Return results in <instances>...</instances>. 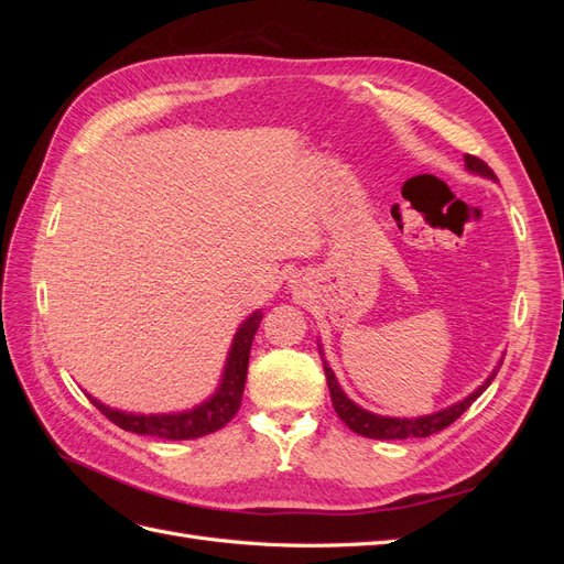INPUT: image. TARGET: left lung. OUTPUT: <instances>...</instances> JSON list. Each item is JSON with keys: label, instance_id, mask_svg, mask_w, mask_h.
I'll use <instances>...</instances> for the list:
<instances>
[{"label": "left lung", "instance_id": "obj_1", "mask_svg": "<svg viewBox=\"0 0 564 564\" xmlns=\"http://www.w3.org/2000/svg\"><path fill=\"white\" fill-rule=\"evenodd\" d=\"M466 169L473 174H480V176H487L491 181H497V176H494L491 169L482 162L477 160L473 155H466ZM322 352V350H319ZM324 355V352H322ZM324 377H327V386H329V395H332V402H334V409L338 419L344 421L350 431H355L357 435H365V437H371V440H406V437H429L433 433H440L442 429H447V425H452L460 414L466 412V409L482 395V392L487 390V386L494 381V377H497V369L491 371V377L477 388L473 390L468 398H464L460 402L442 409V412H435L431 416H419V419H392V416H379V414H371L367 412V409L357 406L344 390H340L336 377L332 367L324 362Z\"/></svg>", "mask_w": 564, "mask_h": 564}]
</instances>
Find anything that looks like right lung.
<instances>
[{
	"label": "right lung",
	"instance_id": "1",
	"mask_svg": "<svg viewBox=\"0 0 564 564\" xmlns=\"http://www.w3.org/2000/svg\"><path fill=\"white\" fill-rule=\"evenodd\" d=\"M261 319H263V313L256 311L240 324V329H237L228 352L224 379H220L216 392L209 400L187 409V412L145 416V414L119 412V409H110L94 398L91 402L100 409V414H106L115 425H119V429L139 433V435H150L160 440H195L202 435L216 433L218 429H224L242 404L251 340L256 336V329H259Z\"/></svg>",
	"mask_w": 564,
	"mask_h": 564
}]
</instances>
